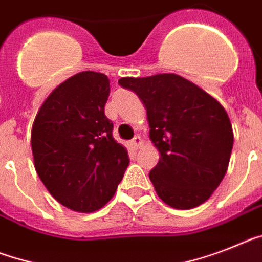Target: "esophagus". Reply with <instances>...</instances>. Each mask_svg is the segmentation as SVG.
Wrapping results in <instances>:
<instances>
[{"mask_svg": "<svg viewBox=\"0 0 262 262\" xmlns=\"http://www.w3.org/2000/svg\"><path fill=\"white\" fill-rule=\"evenodd\" d=\"M141 145H142V140H141V137H140V136H136V137L130 141V146L135 149V150H137V149L140 148Z\"/></svg>", "mask_w": 262, "mask_h": 262, "instance_id": "1", "label": "esophagus"}]
</instances>
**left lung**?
I'll list each match as a JSON object with an SVG mask.
<instances>
[{
    "label": "left lung",
    "mask_w": 262,
    "mask_h": 262,
    "mask_svg": "<svg viewBox=\"0 0 262 262\" xmlns=\"http://www.w3.org/2000/svg\"><path fill=\"white\" fill-rule=\"evenodd\" d=\"M146 109L149 137L160 160L149 173L156 193L174 209L209 200L228 170L233 129L224 106L192 81L174 73L124 77Z\"/></svg>",
    "instance_id": "obj_1"
}]
</instances>
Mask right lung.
<instances>
[{"instance_id": "add662e5", "label": "right lung", "mask_w": 262, "mask_h": 262, "mask_svg": "<svg viewBox=\"0 0 262 262\" xmlns=\"http://www.w3.org/2000/svg\"><path fill=\"white\" fill-rule=\"evenodd\" d=\"M105 74L81 72L46 97L32 126L34 168L48 192L74 212L101 209L129 165L105 116L111 85Z\"/></svg>"}]
</instances>
